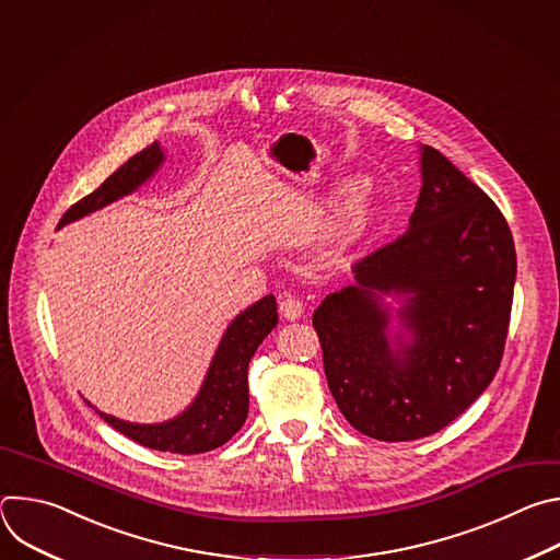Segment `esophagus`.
<instances>
[{"instance_id":"obj_1","label":"esophagus","mask_w":560,"mask_h":560,"mask_svg":"<svg viewBox=\"0 0 560 560\" xmlns=\"http://www.w3.org/2000/svg\"><path fill=\"white\" fill-rule=\"evenodd\" d=\"M279 312L281 316L285 318V322H296V318H301L303 314V303L294 296H285L281 303H279Z\"/></svg>"}]
</instances>
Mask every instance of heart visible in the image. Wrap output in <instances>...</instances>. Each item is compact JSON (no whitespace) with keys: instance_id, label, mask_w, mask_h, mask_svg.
<instances>
[{"instance_id":"1","label":"heart","mask_w":560,"mask_h":560,"mask_svg":"<svg viewBox=\"0 0 560 560\" xmlns=\"http://www.w3.org/2000/svg\"><path fill=\"white\" fill-rule=\"evenodd\" d=\"M372 221H374L372 197L361 184H354L346 190L335 212V219L326 228L324 242L330 250L348 248L350 244L357 242V238H361V234L370 228Z\"/></svg>"}]
</instances>
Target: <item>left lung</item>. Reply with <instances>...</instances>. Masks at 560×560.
<instances>
[{
  "instance_id": "1",
  "label": "left lung",
  "mask_w": 560,
  "mask_h": 560,
  "mask_svg": "<svg viewBox=\"0 0 560 560\" xmlns=\"http://www.w3.org/2000/svg\"><path fill=\"white\" fill-rule=\"evenodd\" d=\"M419 152L408 230L361 259L354 285L312 314L341 415L378 441L430 436L486 392L516 281L514 238L497 203L439 150Z\"/></svg>"
}]
</instances>
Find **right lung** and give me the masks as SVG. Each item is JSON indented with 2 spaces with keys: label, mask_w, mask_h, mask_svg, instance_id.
<instances>
[{
  "label": "right lung",
  "mask_w": 560,
  "mask_h": 560,
  "mask_svg": "<svg viewBox=\"0 0 560 560\" xmlns=\"http://www.w3.org/2000/svg\"><path fill=\"white\" fill-rule=\"evenodd\" d=\"M166 152L156 141L145 150L130 156L95 192L77 201L59 221V228L82 219L108 203L132 195L143 186L162 164ZM279 322L277 301L272 294L259 299L242 314H236L225 328L217 352L210 361L206 378L195 401L177 417L162 423H130L89 404L110 428L137 441L143 447L173 452V454H201L230 441L248 417V363L261 341L272 332Z\"/></svg>",
  "instance_id": "1"
}]
</instances>
